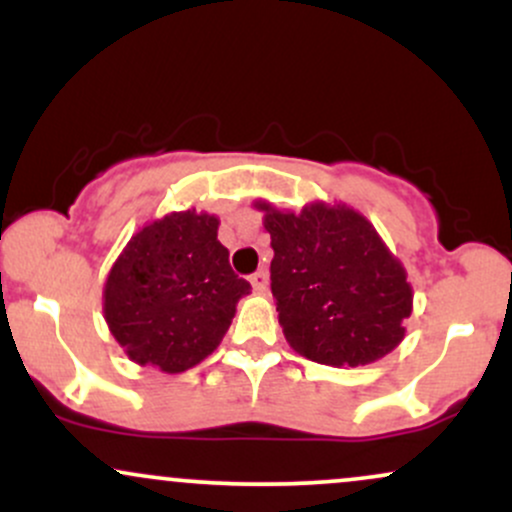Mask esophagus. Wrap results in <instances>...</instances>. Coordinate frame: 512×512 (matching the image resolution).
<instances>
[{"label": "esophagus", "mask_w": 512, "mask_h": 512, "mask_svg": "<svg viewBox=\"0 0 512 512\" xmlns=\"http://www.w3.org/2000/svg\"><path fill=\"white\" fill-rule=\"evenodd\" d=\"M250 284H252V289H255V291H267L269 274L264 272V269H257V272L250 276Z\"/></svg>", "instance_id": "esophagus-1"}]
</instances>
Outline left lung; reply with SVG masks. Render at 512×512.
Returning a JSON list of instances; mask_svg holds the SVG:
<instances>
[{
	"label": "left lung",
	"mask_w": 512,
	"mask_h": 512,
	"mask_svg": "<svg viewBox=\"0 0 512 512\" xmlns=\"http://www.w3.org/2000/svg\"><path fill=\"white\" fill-rule=\"evenodd\" d=\"M272 236V293L293 351L325 366H366L404 339L411 286L366 216L315 202L279 211L257 202Z\"/></svg>",
	"instance_id": "1"
}]
</instances>
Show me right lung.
<instances>
[{
	"mask_svg": "<svg viewBox=\"0 0 512 512\" xmlns=\"http://www.w3.org/2000/svg\"><path fill=\"white\" fill-rule=\"evenodd\" d=\"M219 219L173 211L129 238L103 289L110 332L139 366L182 373L204 361L250 293L216 238Z\"/></svg>",
	"mask_w": 512,
	"mask_h": 512,
	"instance_id": "obj_1",
	"label": "right lung"
}]
</instances>
